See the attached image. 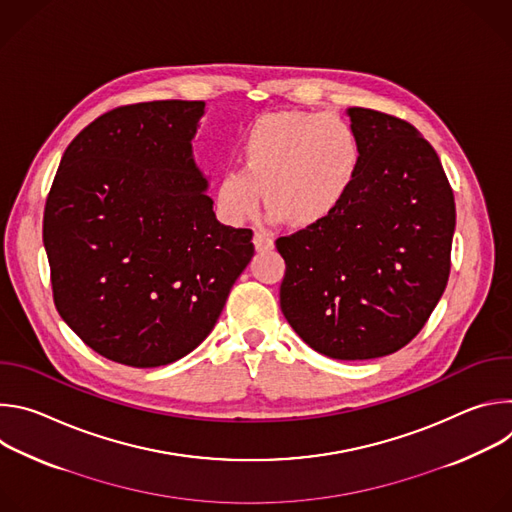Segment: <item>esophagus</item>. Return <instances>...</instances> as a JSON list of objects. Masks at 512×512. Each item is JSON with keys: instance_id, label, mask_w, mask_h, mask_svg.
<instances>
[{"instance_id": "obj_1", "label": "esophagus", "mask_w": 512, "mask_h": 512, "mask_svg": "<svg viewBox=\"0 0 512 512\" xmlns=\"http://www.w3.org/2000/svg\"><path fill=\"white\" fill-rule=\"evenodd\" d=\"M253 243H255V249H257L259 253L271 251V249L275 247L273 237H271L269 233H265V231H257V233H255V237H253Z\"/></svg>"}]
</instances>
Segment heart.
<instances>
[{
  "instance_id": "1",
  "label": "heart",
  "mask_w": 512,
  "mask_h": 512,
  "mask_svg": "<svg viewBox=\"0 0 512 512\" xmlns=\"http://www.w3.org/2000/svg\"><path fill=\"white\" fill-rule=\"evenodd\" d=\"M239 168L214 188L218 216L243 225L265 200L273 221L316 227L340 208L360 172L362 150L352 125L334 113L277 111L253 119L237 141Z\"/></svg>"
}]
</instances>
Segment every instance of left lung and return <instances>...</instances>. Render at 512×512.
I'll return each mask as SVG.
<instances>
[{
  "mask_svg": "<svg viewBox=\"0 0 512 512\" xmlns=\"http://www.w3.org/2000/svg\"><path fill=\"white\" fill-rule=\"evenodd\" d=\"M362 162L328 221L279 237V304L316 352L369 360L425 326L450 277L456 204L429 141L405 119L348 109Z\"/></svg>",
  "mask_w": 512,
  "mask_h": 512,
  "instance_id": "obj_1",
  "label": "left lung"
}]
</instances>
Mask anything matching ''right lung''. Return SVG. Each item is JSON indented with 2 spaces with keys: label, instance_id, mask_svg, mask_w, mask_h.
Returning <instances> with one entry per match:
<instances>
[{
  "label": "right lung",
  "instance_id": "1",
  "mask_svg": "<svg viewBox=\"0 0 512 512\" xmlns=\"http://www.w3.org/2000/svg\"><path fill=\"white\" fill-rule=\"evenodd\" d=\"M204 101L117 107L68 148L42 239L54 306L101 356L154 369L214 328L255 255L251 229L216 221L192 158Z\"/></svg>",
  "mask_w": 512,
  "mask_h": 512
}]
</instances>
